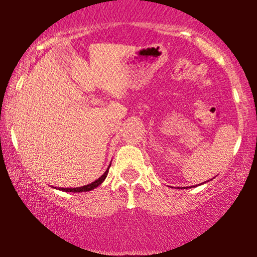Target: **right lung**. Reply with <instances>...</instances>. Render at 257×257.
Wrapping results in <instances>:
<instances>
[{"mask_svg": "<svg viewBox=\"0 0 257 257\" xmlns=\"http://www.w3.org/2000/svg\"><path fill=\"white\" fill-rule=\"evenodd\" d=\"M109 167H110V164H109V166H108V169L106 170V171H104V174L102 175L101 177L97 178V180L93 181V182L88 183V185L81 186V187H76V188H58V190L63 191V192H87V191H92L96 187H98V186L101 185V183L103 182L104 180H106V177H107V175H108V170H109Z\"/></svg>", "mask_w": 257, "mask_h": 257, "instance_id": "obj_1", "label": "right lung"}]
</instances>
